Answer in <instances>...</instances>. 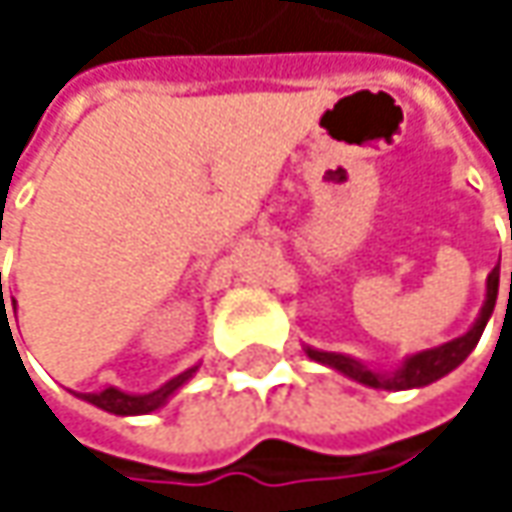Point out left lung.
<instances>
[{
  "instance_id": "obj_1",
  "label": "left lung",
  "mask_w": 512,
  "mask_h": 512,
  "mask_svg": "<svg viewBox=\"0 0 512 512\" xmlns=\"http://www.w3.org/2000/svg\"><path fill=\"white\" fill-rule=\"evenodd\" d=\"M498 278H501V272H498V266L489 272V278H486V299H483V308H480V317L474 320V326L460 335V338H454V341H448V344H442V347H433V350H421V353H415V356H409L397 370H391V373H379V370H370L367 364H361L358 358L353 356H344V353H323V350H314V347H305V353L308 358H314V361H320V364H326V367H332V370H338V373H344V376H350V379H356L361 385H367V388H385V391H406V388H424V385H430V382H436V379H442V376H448L454 367H460L462 361L468 358V353L477 347V341H480V335H483V329H486V323H489V317H492V311H495V299H498ZM510 296H512V272H510Z\"/></svg>"
}]
</instances>
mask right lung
I'll list each match as a JSON object with an SVG mask.
<instances>
[{"mask_svg": "<svg viewBox=\"0 0 512 512\" xmlns=\"http://www.w3.org/2000/svg\"><path fill=\"white\" fill-rule=\"evenodd\" d=\"M2 296V293H0ZM198 370V364L195 367H189V370H183V373H177L174 379H168L165 385H159L156 391L151 394H127V391H121V388H103V391H94V394H79L82 400H88V403H94L97 409H103V412H112V415H148V412H156L159 406H165L168 403V397L177 391V388H183L189 379H192V373Z\"/></svg>", "mask_w": 512, "mask_h": 512, "instance_id": "add662e5", "label": "right lung"}]
</instances>
